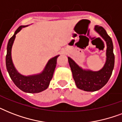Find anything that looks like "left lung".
I'll return each instance as SVG.
<instances>
[{"mask_svg": "<svg viewBox=\"0 0 122 122\" xmlns=\"http://www.w3.org/2000/svg\"><path fill=\"white\" fill-rule=\"evenodd\" d=\"M94 30L106 43V59L104 66L100 70L96 71L85 70L79 66L71 58L68 57L69 65L76 87L87 92H94L104 87L112 76L115 65L113 45L111 37L102 26L96 25Z\"/></svg>", "mask_w": 122, "mask_h": 122, "instance_id": "8db88e82", "label": "left lung"}]
</instances>
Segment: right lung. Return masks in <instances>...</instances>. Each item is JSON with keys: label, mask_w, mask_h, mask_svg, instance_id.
Here are the masks:
<instances>
[{"label": "right lung", "mask_w": 122, "mask_h": 122, "mask_svg": "<svg viewBox=\"0 0 122 122\" xmlns=\"http://www.w3.org/2000/svg\"><path fill=\"white\" fill-rule=\"evenodd\" d=\"M28 26H20L14 32L13 36L9 40L5 57L6 68L11 80L20 90L27 93H39L47 89L49 87L56 66L57 58L59 55L56 56L55 57L50 59L43 71L40 73L28 76L20 74L12 62L11 51L16 35L23 28Z\"/></svg>", "instance_id": "add662e5"}]
</instances>
